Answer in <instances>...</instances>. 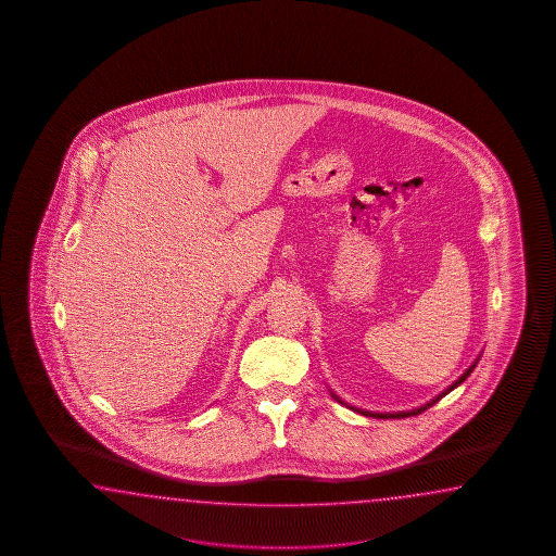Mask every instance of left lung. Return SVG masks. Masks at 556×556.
Segmentation results:
<instances>
[{
	"instance_id": "obj_1",
	"label": "left lung",
	"mask_w": 556,
	"mask_h": 556,
	"mask_svg": "<svg viewBox=\"0 0 556 556\" xmlns=\"http://www.w3.org/2000/svg\"><path fill=\"white\" fill-rule=\"evenodd\" d=\"M479 359H481V354L477 355V359H475V362H472L471 366L467 367V369H465V371H463L462 378L455 379V381H453V383H451V386H450V388H447V390L441 391V393H439V395H435V397H433V400H429V402L424 403V405H419V407H415V409H409V412H391V414H390V412H388V414H379V412H367V409H359V407H354V405H350V403L343 402L342 397H338V395H336V393H333V391H331V390H330V393H331V397H333V400H336V402L342 403V405H345V407H350V409H352V412H357V414L366 415V417H376V419H395V417H397V419H400V417H409V415H419V414H421V412H426L427 407H431V405H433V403H438L439 400H441V397H445V395H447V393H450V391L455 390V388H459V386H462L463 381H465V379H467V378H469V376H471V371H472V369H475V367H477V364H479Z\"/></svg>"
}]
</instances>
